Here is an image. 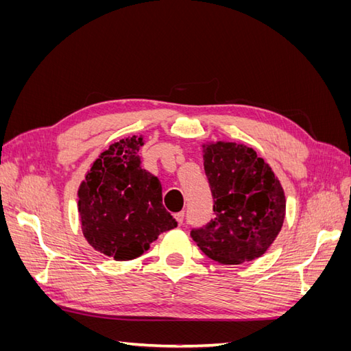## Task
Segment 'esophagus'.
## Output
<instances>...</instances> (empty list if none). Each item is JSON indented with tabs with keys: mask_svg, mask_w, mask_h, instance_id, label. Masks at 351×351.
Listing matches in <instances>:
<instances>
[{
	"mask_svg": "<svg viewBox=\"0 0 351 351\" xmlns=\"http://www.w3.org/2000/svg\"><path fill=\"white\" fill-rule=\"evenodd\" d=\"M174 218H176L178 226H183V222H184V212H183V210H182V212H177V214L174 215Z\"/></svg>",
	"mask_w": 351,
	"mask_h": 351,
	"instance_id": "34e87169",
	"label": "esophagus"
}]
</instances>
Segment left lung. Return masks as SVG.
Returning a JSON list of instances; mask_svg holds the SVG:
<instances>
[{
    "label": "left lung",
    "mask_w": 351,
    "mask_h": 351,
    "mask_svg": "<svg viewBox=\"0 0 351 351\" xmlns=\"http://www.w3.org/2000/svg\"><path fill=\"white\" fill-rule=\"evenodd\" d=\"M205 174L214 218L190 236L208 258L239 265L267 252L281 231L285 197L269 165L252 147L219 142L206 147Z\"/></svg>",
    "instance_id": "obj_1"
}]
</instances>
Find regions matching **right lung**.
Listing matches in <instances>:
<instances>
[{"mask_svg":"<svg viewBox=\"0 0 351 351\" xmlns=\"http://www.w3.org/2000/svg\"><path fill=\"white\" fill-rule=\"evenodd\" d=\"M142 137H125L93 162L79 189L83 234L115 261H132L177 221L162 205L158 177L142 168Z\"/></svg>","mask_w":351,"mask_h":351,"instance_id":"add662e5","label":"right lung"}]
</instances>
